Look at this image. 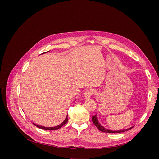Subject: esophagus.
I'll use <instances>...</instances> for the list:
<instances>
[{
  "mask_svg": "<svg viewBox=\"0 0 159 159\" xmlns=\"http://www.w3.org/2000/svg\"><path fill=\"white\" fill-rule=\"evenodd\" d=\"M93 92H94V90L93 89H88V90H86L85 91V93H84V98H85V99H88V98H89L91 96V95H92L93 93Z\"/></svg>",
  "mask_w": 159,
  "mask_h": 159,
  "instance_id": "1",
  "label": "esophagus"
}]
</instances>
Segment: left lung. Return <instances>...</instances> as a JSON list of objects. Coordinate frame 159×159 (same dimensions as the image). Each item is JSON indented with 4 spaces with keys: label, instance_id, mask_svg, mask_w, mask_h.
I'll use <instances>...</instances> for the list:
<instances>
[{
    "label": "left lung",
    "instance_id": "8db88e82",
    "mask_svg": "<svg viewBox=\"0 0 159 159\" xmlns=\"http://www.w3.org/2000/svg\"><path fill=\"white\" fill-rule=\"evenodd\" d=\"M92 121L93 123V124L95 125L97 127V128L99 130V131L104 132V133H123L125 131H129V130L131 129L133 127H131L130 128L128 129H121V130H117V131H112V130H109L107 129L106 128H105L103 126H102V125H101L98 121V117H97V115H94V116L92 117Z\"/></svg>",
    "mask_w": 159,
    "mask_h": 159
}]
</instances>
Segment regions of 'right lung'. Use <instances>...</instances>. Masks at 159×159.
Segmentation results:
<instances>
[{"label":"right lung","instance_id":"1","mask_svg":"<svg viewBox=\"0 0 159 159\" xmlns=\"http://www.w3.org/2000/svg\"><path fill=\"white\" fill-rule=\"evenodd\" d=\"M48 52H49V51H48ZM46 52L42 53V54H44V53H46V52ZM68 115H67L64 121L63 122H62L60 125H57V126H56V127H44V126L39 125L35 124L34 123H33V124L35 126H36L37 127H38V128H40V129H44V130H57V129H59L60 128H61L62 126L64 125H65L67 122H68Z\"/></svg>","mask_w":159,"mask_h":159}]
</instances>
